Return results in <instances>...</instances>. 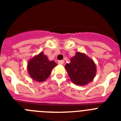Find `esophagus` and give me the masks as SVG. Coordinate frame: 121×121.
Wrapping results in <instances>:
<instances>
[{"label": "esophagus", "mask_w": 121, "mask_h": 121, "mask_svg": "<svg viewBox=\"0 0 121 121\" xmlns=\"http://www.w3.org/2000/svg\"><path fill=\"white\" fill-rule=\"evenodd\" d=\"M64 61L63 60H59L58 61V64H59V65H62V64H64Z\"/></svg>", "instance_id": "obj_1"}]
</instances>
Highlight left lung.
<instances>
[{
    "label": "left lung",
    "mask_w": 121,
    "mask_h": 121,
    "mask_svg": "<svg viewBox=\"0 0 121 121\" xmlns=\"http://www.w3.org/2000/svg\"><path fill=\"white\" fill-rule=\"evenodd\" d=\"M73 83L85 85L92 81L96 75V65L92 59L85 54L77 52L70 64L65 66Z\"/></svg>",
    "instance_id": "left-lung-1"
}]
</instances>
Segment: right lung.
I'll use <instances>...</instances> for the list:
<instances>
[{"label":"right lung","instance_id":"obj_1","mask_svg":"<svg viewBox=\"0 0 121 121\" xmlns=\"http://www.w3.org/2000/svg\"><path fill=\"white\" fill-rule=\"evenodd\" d=\"M57 65L53 60L50 61L42 52L33 57L28 64V70L34 81L43 82L49 77L53 68Z\"/></svg>","mask_w":121,"mask_h":121}]
</instances>
